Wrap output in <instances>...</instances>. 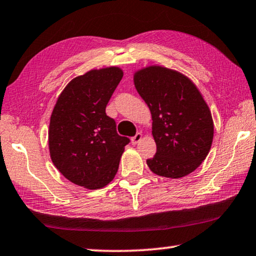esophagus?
Wrapping results in <instances>:
<instances>
[{
  "mask_svg": "<svg viewBox=\"0 0 256 256\" xmlns=\"http://www.w3.org/2000/svg\"><path fill=\"white\" fill-rule=\"evenodd\" d=\"M141 139H142V134H141V133H136V134L131 139V141L133 144H138Z\"/></svg>",
  "mask_w": 256,
  "mask_h": 256,
  "instance_id": "esophagus-1",
  "label": "esophagus"
}]
</instances>
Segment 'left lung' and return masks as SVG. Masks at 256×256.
Here are the masks:
<instances>
[{
    "label": "left lung",
    "instance_id": "left-lung-1",
    "mask_svg": "<svg viewBox=\"0 0 256 256\" xmlns=\"http://www.w3.org/2000/svg\"><path fill=\"white\" fill-rule=\"evenodd\" d=\"M136 88L150 110L156 154L152 172L182 178L196 169L210 150L214 123L196 86L177 71L148 66L134 74Z\"/></svg>",
    "mask_w": 256,
    "mask_h": 256
}]
</instances>
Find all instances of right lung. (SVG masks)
I'll use <instances>...</instances> for the list:
<instances>
[{
    "label": "right lung",
    "instance_id": "1",
    "mask_svg": "<svg viewBox=\"0 0 256 256\" xmlns=\"http://www.w3.org/2000/svg\"><path fill=\"white\" fill-rule=\"evenodd\" d=\"M123 77L120 68L90 70L72 79L57 98L49 124V152L60 174L76 185L102 188L112 180L126 136L106 106Z\"/></svg>",
    "mask_w": 256,
    "mask_h": 256
}]
</instances>
